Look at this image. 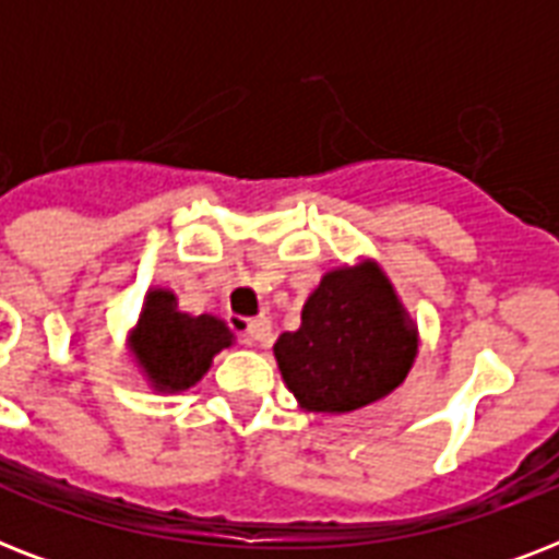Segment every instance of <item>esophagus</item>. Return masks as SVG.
Listing matches in <instances>:
<instances>
[{
	"instance_id": "1",
	"label": "esophagus",
	"mask_w": 559,
	"mask_h": 559,
	"mask_svg": "<svg viewBox=\"0 0 559 559\" xmlns=\"http://www.w3.org/2000/svg\"><path fill=\"white\" fill-rule=\"evenodd\" d=\"M246 336H249L254 345H270L272 322L270 319H252V322H246Z\"/></svg>"
}]
</instances>
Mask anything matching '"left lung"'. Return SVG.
Segmentation results:
<instances>
[{"mask_svg": "<svg viewBox=\"0 0 559 559\" xmlns=\"http://www.w3.org/2000/svg\"><path fill=\"white\" fill-rule=\"evenodd\" d=\"M417 324L377 261L331 270L307 298L301 328L275 342L298 406L345 415L389 397L417 357Z\"/></svg>", "mask_w": 559, "mask_h": 559, "instance_id": "obj_1", "label": "left lung"}]
</instances>
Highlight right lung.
Listing matches in <instances>:
<instances>
[{
  "label": "right lung",
  "mask_w": 559,
  "mask_h": 559,
  "mask_svg": "<svg viewBox=\"0 0 559 559\" xmlns=\"http://www.w3.org/2000/svg\"><path fill=\"white\" fill-rule=\"evenodd\" d=\"M235 345V333L211 313H182L177 296L151 287L130 336V354L153 391L179 394L193 389L209 373L223 348Z\"/></svg>",
  "instance_id": "1"
}]
</instances>
